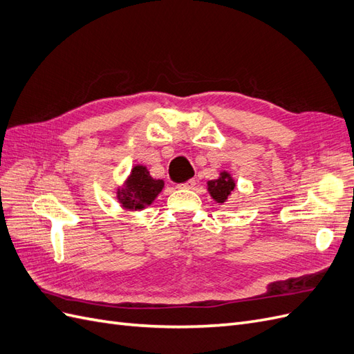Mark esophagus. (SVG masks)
<instances>
[{"instance_id": "1", "label": "esophagus", "mask_w": 354, "mask_h": 354, "mask_svg": "<svg viewBox=\"0 0 354 354\" xmlns=\"http://www.w3.org/2000/svg\"><path fill=\"white\" fill-rule=\"evenodd\" d=\"M196 186V180H187L185 183L177 185L178 189H194Z\"/></svg>"}]
</instances>
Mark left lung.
I'll return each instance as SVG.
<instances>
[{
    "label": "left lung",
    "mask_w": 354,
    "mask_h": 354,
    "mask_svg": "<svg viewBox=\"0 0 354 354\" xmlns=\"http://www.w3.org/2000/svg\"><path fill=\"white\" fill-rule=\"evenodd\" d=\"M233 189H234V181L227 173H221V176L217 180L208 181L209 194L218 203L226 202Z\"/></svg>",
    "instance_id": "left-lung-1"
}]
</instances>
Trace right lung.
I'll return each mask as SVG.
<instances>
[{
    "label": "right lung",
    "mask_w": 354,
    "mask_h": 354,
    "mask_svg": "<svg viewBox=\"0 0 354 354\" xmlns=\"http://www.w3.org/2000/svg\"><path fill=\"white\" fill-rule=\"evenodd\" d=\"M164 187L162 180H155L143 165H136L131 169L125 187L118 190V199L127 209H143L145 205L152 203Z\"/></svg>",
    "instance_id": "right-lung-1"
}]
</instances>
